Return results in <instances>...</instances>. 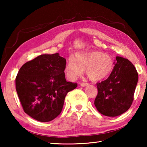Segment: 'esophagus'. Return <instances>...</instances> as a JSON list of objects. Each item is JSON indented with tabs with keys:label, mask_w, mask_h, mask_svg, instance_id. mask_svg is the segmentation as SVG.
Returning a JSON list of instances; mask_svg holds the SVG:
<instances>
[{
	"label": "esophagus",
	"mask_w": 147,
	"mask_h": 147,
	"mask_svg": "<svg viewBox=\"0 0 147 147\" xmlns=\"http://www.w3.org/2000/svg\"><path fill=\"white\" fill-rule=\"evenodd\" d=\"M80 85L81 86H82V87H85V86H88V85H89V84H88V83H84V82H81V83H80Z\"/></svg>",
	"instance_id": "1"
}]
</instances>
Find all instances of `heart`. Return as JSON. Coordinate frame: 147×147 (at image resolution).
<instances>
[{
    "mask_svg": "<svg viewBox=\"0 0 147 147\" xmlns=\"http://www.w3.org/2000/svg\"><path fill=\"white\" fill-rule=\"evenodd\" d=\"M113 69V61L110 56L102 52L93 51L76 54L74 58H69L65 72L70 80H74L85 69L89 79L99 81L108 77Z\"/></svg>",
    "mask_w": 147,
    "mask_h": 147,
    "instance_id": "heart-1",
    "label": "heart"
}]
</instances>
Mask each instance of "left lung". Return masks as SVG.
Wrapping results in <instances>:
<instances>
[{
	"label": "left lung",
	"instance_id": "obj_1",
	"mask_svg": "<svg viewBox=\"0 0 147 147\" xmlns=\"http://www.w3.org/2000/svg\"><path fill=\"white\" fill-rule=\"evenodd\" d=\"M113 64L108 78L96 84L94 102L98 112L108 117L120 115L130 108L138 82V72L128 59L117 56Z\"/></svg>",
	"mask_w": 147,
	"mask_h": 147
}]
</instances>
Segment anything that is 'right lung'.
<instances>
[{
    "label": "right lung",
    "instance_id": "add662e5",
    "mask_svg": "<svg viewBox=\"0 0 147 147\" xmlns=\"http://www.w3.org/2000/svg\"><path fill=\"white\" fill-rule=\"evenodd\" d=\"M66 59L58 53L42 54L24 63L16 78V91L24 111L40 122H49L61 112L68 92L76 83L67 82Z\"/></svg>",
    "mask_w": 147,
    "mask_h": 147
}]
</instances>
